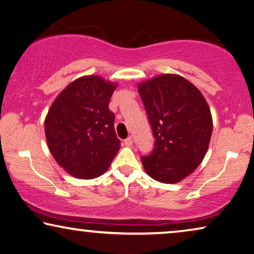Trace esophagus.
<instances>
[{"label": "esophagus", "instance_id": "1", "mask_svg": "<svg viewBox=\"0 0 254 254\" xmlns=\"http://www.w3.org/2000/svg\"><path fill=\"white\" fill-rule=\"evenodd\" d=\"M124 144H126L127 147H131L132 144H133V139H132V136H128V138L124 140Z\"/></svg>", "mask_w": 254, "mask_h": 254}]
</instances>
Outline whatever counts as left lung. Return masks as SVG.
<instances>
[{
	"instance_id": "8db88e82",
	"label": "left lung",
	"mask_w": 254,
	"mask_h": 254,
	"mask_svg": "<svg viewBox=\"0 0 254 254\" xmlns=\"http://www.w3.org/2000/svg\"><path fill=\"white\" fill-rule=\"evenodd\" d=\"M154 132L155 149L141 157L144 171L160 183L192 174L207 154L212 116L206 98L182 75L163 73L138 83Z\"/></svg>"
}]
</instances>
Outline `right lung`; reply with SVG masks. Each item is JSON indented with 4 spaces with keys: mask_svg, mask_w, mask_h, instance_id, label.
Masks as SVG:
<instances>
[{
    "mask_svg": "<svg viewBox=\"0 0 254 254\" xmlns=\"http://www.w3.org/2000/svg\"><path fill=\"white\" fill-rule=\"evenodd\" d=\"M118 83L97 74L83 75L67 84L45 118L48 149L71 176L91 180L103 175L121 142L108 108Z\"/></svg>",
    "mask_w": 254,
    "mask_h": 254,
    "instance_id": "add662e5",
    "label": "right lung"
}]
</instances>
